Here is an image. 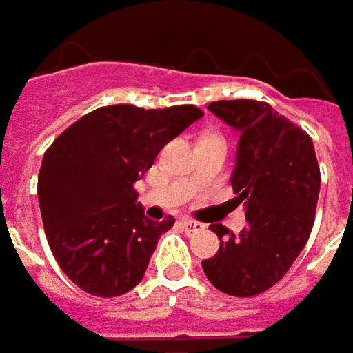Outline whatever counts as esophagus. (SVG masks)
I'll use <instances>...</instances> for the list:
<instances>
[{
	"mask_svg": "<svg viewBox=\"0 0 353 353\" xmlns=\"http://www.w3.org/2000/svg\"><path fill=\"white\" fill-rule=\"evenodd\" d=\"M181 225H183V229H185V233H196V231H203L205 229V225L203 223H199V221H192V219H181Z\"/></svg>",
	"mask_w": 353,
	"mask_h": 353,
	"instance_id": "34e87169",
	"label": "esophagus"
}]
</instances>
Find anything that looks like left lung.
Instances as JSON below:
<instances>
[{
  "instance_id": "8db88e82",
  "label": "left lung",
  "mask_w": 353,
  "mask_h": 353,
  "mask_svg": "<svg viewBox=\"0 0 353 353\" xmlns=\"http://www.w3.org/2000/svg\"><path fill=\"white\" fill-rule=\"evenodd\" d=\"M209 110L239 132L231 187L245 207L247 227L235 235L211 225L221 239L203 261L223 293L253 297L273 288L310 239L319 196V164L305 130L259 100H219Z\"/></svg>"
}]
</instances>
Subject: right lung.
<instances>
[{
    "mask_svg": "<svg viewBox=\"0 0 353 353\" xmlns=\"http://www.w3.org/2000/svg\"><path fill=\"white\" fill-rule=\"evenodd\" d=\"M203 116L196 106L144 110L114 104L68 126L46 150L38 176L41 221L62 271L90 295L139 285L174 219H146L134 183L166 142Z\"/></svg>",
    "mask_w": 353,
    "mask_h": 353,
    "instance_id": "add662e5",
    "label": "right lung"
}]
</instances>
